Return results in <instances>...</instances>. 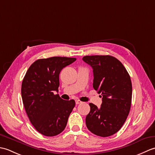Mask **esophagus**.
Masks as SVG:
<instances>
[{
  "instance_id": "34e87169",
  "label": "esophagus",
  "mask_w": 155,
  "mask_h": 155,
  "mask_svg": "<svg viewBox=\"0 0 155 155\" xmlns=\"http://www.w3.org/2000/svg\"><path fill=\"white\" fill-rule=\"evenodd\" d=\"M75 103H76V104H81L82 103V102L81 101H79V100H76L75 101Z\"/></svg>"
}]
</instances>
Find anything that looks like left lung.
I'll list each match as a JSON object with an SVG mask.
<instances>
[{"instance_id": "1", "label": "left lung", "mask_w": 155, "mask_h": 155, "mask_svg": "<svg viewBox=\"0 0 155 155\" xmlns=\"http://www.w3.org/2000/svg\"><path fill=\"white\" fill-rule=\"evenodd\" d=\"M83 60L93 69V88L101 94V108L90 103L86 125L91 133L107 137L117 133L130 112L132 83L123 64L110 55L85 56Z\"/></svg>"}]
</instances>
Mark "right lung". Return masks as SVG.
Returning a JSON list of instances; mask_svg holds the SVG:
<instances>
[{"label":"right lung","instance_id":"1","mask_svg":"<svg viewBox=\"0 0 155 155\" xmlns=\"http://www.w3.org/2000/svg\"><path fill=\"white\" fill-rule=\"evenodd\" d=\"M77 58L54 57L38 59L28 68L22 80L21 95L26 113L35 129L47 137L60 134L67 126L75 106L54 94L59 87V74Z\"/></svg>","mask_w":155,"mask_h":155}]
</instances>
